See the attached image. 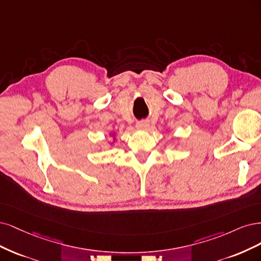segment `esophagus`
<instances>
[{"label": "esophagus", "instance_id": "esophagus-1", "mask_svg": "<svg viewBox=\"0 0 261 261\" xmlns=\"http://www.w3.org/2000/svg\"><path fill=\"white\" fill-rule=\"evenodd\" d=\"M137 127L139 129H147L149 127V121L148 120H141L137 122Z\"/></svg>", "mask_w": 261, "mask_h": 261}]
</instances>
